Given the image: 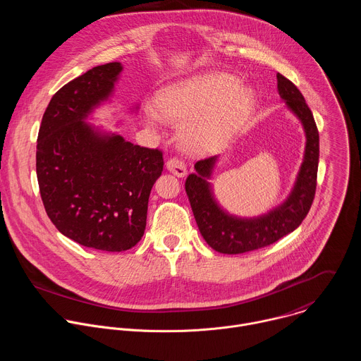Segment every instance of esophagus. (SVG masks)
I'll return each instance as SVG.
<instances>
[{"mask_svg":"<svg viewBox=\"0 0 361 361\" xmlns=\"http://www.w3.org/2000/svg\"><path fill=\"white\" fill-rule=\"evenodd\" d=\"M166 167H167V170H169L170 173H173L176 177L183 178V177H185V174H187L185 164H184L181 160H178V159H170V160L166 163Z\"/></svg>","mask_w":361,"mask_h":361,"instance_id":"obj_1","label":"esophagus"}]
</instances>
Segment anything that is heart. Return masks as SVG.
<instances>
[{"mask_svg": "<svg viewBox=\"0 0 361 361\" xmlns=\"http://www.w3.org/2000/svg\"><path fill=\"white\" fill-rule=\"evenodd\" d=\"M255 104L251 88L228 73H210L160 88L152 98L153 111L145 124L159 118L181 124L180 140L192 152H210L227 142L247 121Z\"/></svg>", "mask_w": 361, "mask_h": 361, "instance_id": "1", "label": "heart"}]
</instances>
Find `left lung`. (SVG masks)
<instances>
[{"label": "left lung", "instance_id": "8db88e82", "mask_svg": "<svg viewBox=\"0 0 361 361\" xmlns=\"http://www.w3.org/2000/svg\"><path fill=\"white\" fill-rule=\"evenodd\" d=\"M277 90L286 102V109L300 121L305 135L301 166L283 202L254 217L228 213L217 200L212 184L220 156L197 161L195 173L185 180V192L198 230L207 244L219 252L241 254L267 247L293 233L310 212L316 194L320 154L317 126L302 94L281 74H277Z\"/></svg>", "mask_w": 361, "mask_h": 361}]
</instances>
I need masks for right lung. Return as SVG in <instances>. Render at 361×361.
<instances>
[{"label": "right lung", "mask_w": 361, "mask_h": 361, "mask_svg": "<svg viewBox=\"0 0 361 361\" xmlns=\"http://www.w3.org/2000/svg\"><path fill=\"white\" fill-rule=\"evenodd\" d=\"M121 63L98 66L51 98L37 140V178L47 216L73 241L124 251L144 235L148 197L163 171L159 149L90 123L111 104ZM138 104L130 109L135 114Z\"/></svg>", "instance_id": "add662e5"}]
</instances>
